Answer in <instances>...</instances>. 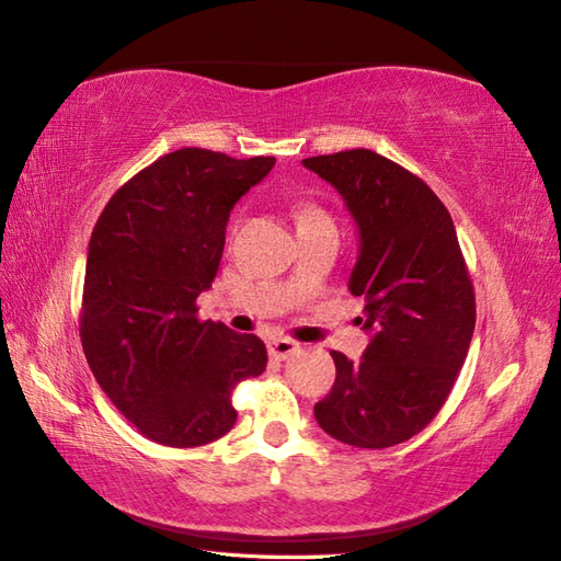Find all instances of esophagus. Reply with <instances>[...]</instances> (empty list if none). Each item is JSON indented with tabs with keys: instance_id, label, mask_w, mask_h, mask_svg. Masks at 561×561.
<instances>
[{
	"instance_id": "1",
	"label": "esophagus",
	"mask_w": 561,
	"mask_h": 561,
	"mask_svg": "<svg viewBox=\"0 0 561 561\" xmlns=\"http://www.w3.org/2000/svg\"><path fill=\"white\" fill-rule=\"evenodd\" d=\"M268 356L276 358V360H285L290 356V353L297 351V344L293 339H268Z\"/></svg>"
}]
</instances>
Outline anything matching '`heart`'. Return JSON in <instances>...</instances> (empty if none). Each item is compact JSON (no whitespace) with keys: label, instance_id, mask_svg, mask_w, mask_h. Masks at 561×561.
<instances>
[{"label":"heart","instance_id":"heart-1","mask_svg":"<svg viewBox=\"0 0 561 561\" xmlns=\"http://www.w3.org/2000/svg\"><path fill=\"white\" fill-rule=\"evenodd\" d=\"M314 217H324L322 213L319 210H312V208H305L302 213H300V222H305V220H314Z\"/></svg>","mask_w":561,"mask_h":561}]
</instances>
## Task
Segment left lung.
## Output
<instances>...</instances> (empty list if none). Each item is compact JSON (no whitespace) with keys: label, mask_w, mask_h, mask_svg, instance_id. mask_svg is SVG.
Segmentation results:
<instances>
[{"label":"left lung","mask_w":561,"mask_h":561,"mask_svg":"<svg viewBox=\"0 0 561 561\" xmlns=\"http://www.w3.org/2000/svg\"><path fill=\"white\" fill-rule=\"evenodd\" d=\"M336 188L358 232L348 290L370 334L358 360L334 351L336 382L314 404L331 438L390 448L431 424L474 334V290L450 213L424 181L373 150L302 159Z\"/></svg>","instance_id":"8db88e82"}]
</instances>
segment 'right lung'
Masks as SVG:
<instances>
[{"label":"right lung","instance_id":"add662e5","mask_svg":"<svg viewBox=\"0 0 561 561\" xmlns=\"http://www.w3.org/2000/svg\"><path fill=\"white\" fill-rule=\"evenodd\" d=\"M273 157L184 147L133 176L101 213L87 249L82 346L101 390L142 436L171 448L234 426V385L266 370V346L198 322L196 297L220 268L237 201Z\"/></svg>","mask_w":561,"mask_h":561}]
</instances>
